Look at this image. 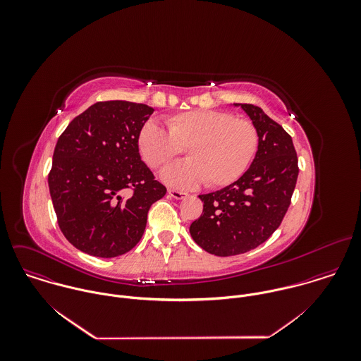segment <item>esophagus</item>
Masks as SVG:
<instances>
[{"label":"esophagus","mask_w":361,"mask_h":361,"mask_svg":"<svg viewBox=\"0 0 361 361\" xmlns=\"http://www.w3.org/2000/svg\"><path fill=\"white\" fill-rule=\"evenodd\" d=\"M168 195H169L172 199H175V200H183V199L188 197V195H186L185 192H178V190H172V189L168 190Z\"/></svg>","instance_id":"obj_1"}]
</instances>
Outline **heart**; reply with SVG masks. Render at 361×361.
<instances>
[{
  "label": "heart",
  "instance_id": "heart-1",
  "mask_svg": "<svg viewBox=\"0 0 361 361\" xmlns=\"http://www.w3.org/2000/svg\"><path fill=\"white\" fill-rule=\"evenodd\" d=\"M168 129L149 119L137 137L143 159L155 169L180 154L182 147L190 159L171 165L161 179L175 189H193L206 182L224 188L236 182L250 166L258 149L256 126L232 114L212 109H195L172 115Z\"/></svg>",
  "mask_w": 361,
  "mask_h": 361
}]
</instances>
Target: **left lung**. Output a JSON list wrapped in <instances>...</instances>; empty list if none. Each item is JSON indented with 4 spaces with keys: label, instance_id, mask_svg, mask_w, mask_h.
Returning a JSON list of instances; mask_svg holds the SVG:
<instances>
[{
    "label": "left lung",
    "instance_id": "1",
    "mask_svg": "<svg viewBox=\"0 0 361 361\" xmlns=\"http://www.w3.org/2000/svg\"><path fill=\"white\" fill-rule=\"evenodd\" d=\"M240 106L258 132L250 168L232 185L200 195L203 214L192 222L193 240L207 253L236 256L256 249L281 225L293 195L299 168L292 137L259 106Z\"/></svg>",
    "mask_w": 361,
    "mask_h": 361
}]
</instances>
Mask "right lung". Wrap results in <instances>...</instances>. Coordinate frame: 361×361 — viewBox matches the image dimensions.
I'll return each instance as SVG.
<instances>
[{
  "label": "right lung",
  "instance_id": "obj_1",
  "mask_svg": "<svg viewBox=\"0 0 361 361\" xmlns=\"http://www.w3.org/2000/svg\"><path fill=\"white\" fill-rule=\"evenodd\" d=\"M153 111L122 100L93 104L59 136L49 188L59 228L78 250L128 253L145 233L150 207L165 196L137 146Z\"/></svg>",
  "mask_w": 361,
  "mask_h": 361
}]
</instances>
